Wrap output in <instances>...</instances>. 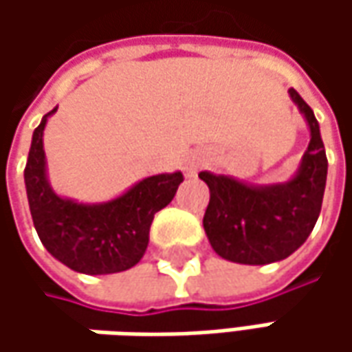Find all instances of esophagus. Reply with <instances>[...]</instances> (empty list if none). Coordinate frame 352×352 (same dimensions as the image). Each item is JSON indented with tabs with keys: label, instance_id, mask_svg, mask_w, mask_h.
I'll return each mask as SVG.
<instances>
[{
	"label": "esophagus",
	"instance_id": "obj_1",
	"mask_svg": "<svg viewBox=\"0 0 352 352\" xmlns=\"http://www.w3.org/2000/svg\"><path fill=\"white\" fill-rule=\"evenodd\" d=\"M199 168H201V158L199 156L194 155V153H188V155L184 156V174L188 178L196 176Z\"/></svg>",
	"mask_w": 352,
	"mask_h": 352
}]
</instances>
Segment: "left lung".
<instances>
[{"mask_svg": "<svg viewBox=\"0 0 352 352\" xmlns=\"http://www.w3.org/2000/svg\"><path fill=\"white\" fill-rule=\"evenodd\" d=\"M309 129V144L286 182L250 184L225 174L199 172L210 188L204 229L211 249L239 264H270L288 258L314 231L321 211L327 156L311 107L288 89Z\"/></svg>", "mask_w": 352, "mask_h": 352, "instance_id": "1", "label": "left lung"}]
</instances>
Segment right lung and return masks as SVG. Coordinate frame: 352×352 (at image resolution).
I'll use <instances>...</instances> for the list:
<instances>
[{
    "mask_svg": "<svg viewBox=\"0 0 352 352\" xmlns=\"http://www.w3.org/2000/svg\"><path fill=\"white\" fill-rule=\"evenodd\" d=\"M56 109L34 129L25 166L27 199L38 239L56 261L76 272L96 276L129 270L142 258L155 213L172 201L182 172L142 178L121 196L100 204L60 196L48 182L43 144L48 117Z\"/></svg>",
    "mask_w": 352,
    "mask_h": 352,
    "instance_id": "1",
    "label": "right lung"
}]
</instances>
